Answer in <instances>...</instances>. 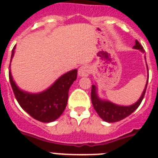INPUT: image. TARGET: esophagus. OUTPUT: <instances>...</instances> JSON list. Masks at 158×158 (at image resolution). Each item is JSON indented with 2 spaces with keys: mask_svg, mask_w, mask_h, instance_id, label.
Returning a JSON list of instances; mask_svg holds the SVG:
<instances>
[{
  "mask_svg": "<svg viewBox=\"0 0 158 158\" xmlns=\"http://www.w3.org/2000/svg\"><path fill=\"white\" fill-rule=\"evenodd\" d=\"M90 73H91V67L89 65H87V64L80 66L79 70H78V74L80 77L88 76Z\"/></svg>",
  "mask_w": 158,
  "mask_h": 158,
  "instance_id": "obj_1",
  "label": "esophagus"
}]
</instances>
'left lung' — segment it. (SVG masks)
<instances>
[{
	"label": "left lung",
	"instance_id": "obj_1",
	"mask_svg": "<svg viewBox=\"0 0 158 158\" xmlns=\"http://www.w3.org/2000/svg\"><path fill=\"white\" fill-rule=\"evenodd\" d=\"M134 48L140 50L142 52H145L143 48L137 40L135 41V45L134 46ZM148 82V79L147 80V84H146L144 90L143 92L142 96L140 97L139 101H137V102H135V104L128 106L115 105L110 102L102 100L98 97L96 86L92 85L91 100L94 109L97 111V113L98 114L99 116L106 122H116V121H120V120L125 119V117H127L128 115H130L131 113L134 112L141 104L143 99V97H144L146 89H147Z\"/></svg>",
	"mask_w": 158,
	"mask_h": 158
}]
</instances>
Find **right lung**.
I'll list each match as a JSON object with an SVG mask.
<instances>
[{
  "instance_id": "1",
  "label": "right lung",
  "mask_w": 158,
  "mask_h": 158,
  "mask_svg": "<svg viewBox=\"0 0 158 158\" xmlns=\"http://www.w3.org/2000/svg\"><path fill=\"white\" fill-rule=\"evenodd\" d=\"M15 49V46L12 50L10 61ZM9 79L16 100L21 107L35 120L48 123L58 119L65 109L69 89L77 79V69L63 74L49 89L40 94H29L19 89L13 80L10 70L9 71Z\"/></svg>"
}]
</instances>
